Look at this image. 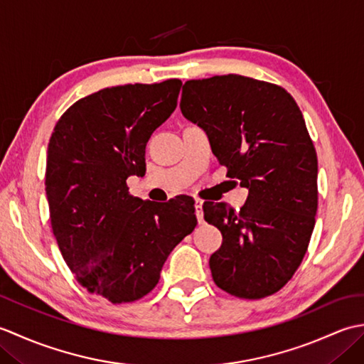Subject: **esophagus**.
Masks as SVG:
<instances>
[{
	"instance_id": "1",
	"label": "esophagus",
	"mask_w": 364,
	"mask_h": 364,
	"mask_svg": "<svg viewBox=\"0 0 364 364\" xmlns=\"http://www.w3.org/2000/svg\"><path fill=\"white\" fill-rule=\"evenodd\" d=\"M196 215L198 223H203V200L196 198Z\"/></svg>"
}]
</instances>
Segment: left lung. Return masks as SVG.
<instances>
[{
	"label": "left lung",
	"instance_id": "obj_1",
	"mask_svg": "<svg viewBox=\"0 0 364 364\" xmlns=\"http://www.w3.org/2000/svg\"><path fill=\"white\" fill-rule=\"evenodd\" d=\"M180 107L249 189L237 213L203 205L223 237L210 258L213 280L241 299L270 296L300 266L318 211V156L304 115L283 87L241 75L184 82Z\"/></svg>",
	"mask_w": 364,
	"mask_h": 364
}]
</instances>
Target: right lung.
Returning a JSON list of instances; mask_svg holds the SVG:
<instances>
[{
    "label": "right lung",
    "mask_w": 364,
    "mask_h": 364,
    "mask_svg": "<svg viewBox=\"0 0 364 364\" xmlns=\"http://www.w3.org/2000/svg\"><path fill=\"white\" fill-rule=\"evenodd\" d=\"M180 80L125 84L84 97L54 127L45 191L53 235L84 288L112 304L146 296L197 225L194 198L153 203L128 194L145 145L176 107Z\"/></svg>",
    "instance_id": "obj_1"
}]
</instances>
